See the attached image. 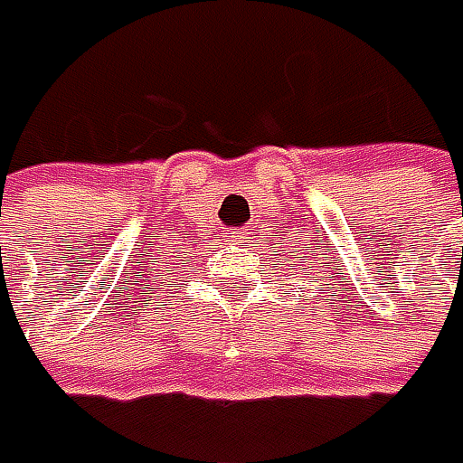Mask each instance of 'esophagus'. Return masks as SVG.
I'll list each match as a JSON object with an SVG mask.
<instances>
[{
  "mask_svg": "<svg viewBox=\"0 0 463 463\" xmlns=\"http://www.w3.org/2000/svg\"><path fill=\"white\" fill-rule=\"evenodd\" d=\"M225 235H228L231 241H238V238H241V231H235V228H231V231L225 232Z\"/></svg>",
  "mask_w": 463,
  "mask_h": 463,
  "instance_id": "34e87169",
  "label": "esophagus"
}]
</instances>
